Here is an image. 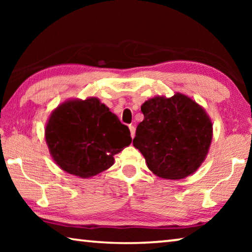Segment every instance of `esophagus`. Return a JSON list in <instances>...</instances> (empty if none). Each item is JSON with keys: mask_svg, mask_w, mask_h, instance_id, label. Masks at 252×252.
<instances>
[{"mask_svg": "<svg viewBox=\"0 0 252 252\" xmlns=\"http://www.w3.org/2000/svg\"><path fill=\"white\" fill-rule=\"evenodd\" d=\"M129 129H130V133H131V138L133 139L134 135H135V126L133 125H130L129 126Z\"/></svg>", "mask_w": 252, "mask_h": 252, "instance_id": "1", "label": "esophagus"}]
</instances>
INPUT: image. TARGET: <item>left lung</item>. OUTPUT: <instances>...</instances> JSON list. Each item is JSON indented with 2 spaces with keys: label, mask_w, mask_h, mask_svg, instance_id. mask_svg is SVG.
<instances>
[{
  "label": "left lung",
  "mask_w": 252,
  "mask_h": 252,
  "mask_svg": "<svg viewBox=\"0 0 252 252\" xmlns=\"http://www.w3.org/2000/svg\"><path fill=\"white\" fill-rule=\"evenodd\" d=\"M141 111L144 119L136 126L133 146L152 173L179 180L197 171L212 141V122L206 110L178 92L171 97H151Z\"/></svg>",
  "instance_id": "obj_1"
}]
</instances>
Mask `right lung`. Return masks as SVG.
Masks as SVG:
<instances>
[{"mask_svg":"<svg viewBox=\"0 0 252 252\" xmlns=\"http://www.w3.org/2000/svg\"><path fill=\"white\" fill-rule=\"evenodd\" d=\"M45 141L63 171L87 179L109 169L132 139L129 127L92 96L60 104L46 122Z\"/></svg>","mask_w":252,"mask_h":252,"instance_id":"obj_1","label":"right lung"}]
</instances>
